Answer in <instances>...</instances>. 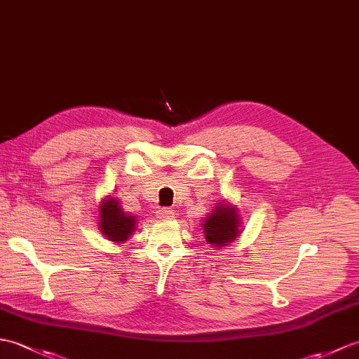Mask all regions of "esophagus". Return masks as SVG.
Segmentation results:
<instances>
[{
  "mask_svg": "<svg viewBox=\"0 0 359 359\" xmlns=\"http://www.w3.org/2000/svg\"><path fill=\"white\" fill-rule=\"evenodd\" d=\"M156 215L161 220H171L174 217V210H171V208H159Z\"/></svg>",
  "mask_w": 359,
  "mask_h": 359,
  "instance_id": "obj_1",
  "label": "esophagus"
}]
</instances>
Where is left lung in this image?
Returning a JSON list of instances; mask_svg holds the SVG:
<instances>
[{
	"instance_id": "left-lung-1",
	"label": "left lung",
	"mask_w": 359,
	"mask_h": 359,
	"mask_svg": "<svg viewBox=\"0 0 359 359\" xmlns=\"http://www.w3.org/2000/svg\"><path fill=\"white\" fill-rule=\"evenodd\" d=\"M238 214L234 208L224 203L215 206V210L203 223L206 241L214 246H224L234 241L238 236Z\"/></svg>"
}]
</instances>
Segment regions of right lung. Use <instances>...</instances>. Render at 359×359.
Returning <instances> with one entry per match:
<instances>
[{"mask_svg": "<svg viewBox=\"0 0 359 359\" xmlns=\"http://www.w3.org/2000/svg\"><path fill=\"white\" fill-rule=\"evenodd\" d=\"M101 215H99V226H101L102 234L113 241H125L131 232L135 231L136 220L133 215L125 214L119 203L114 198H108L101 205Z\"/></svg>", "mask_w": 359, "mask_h": 359, "instance_id": "1", "label": "right lung"}]
</instances>
